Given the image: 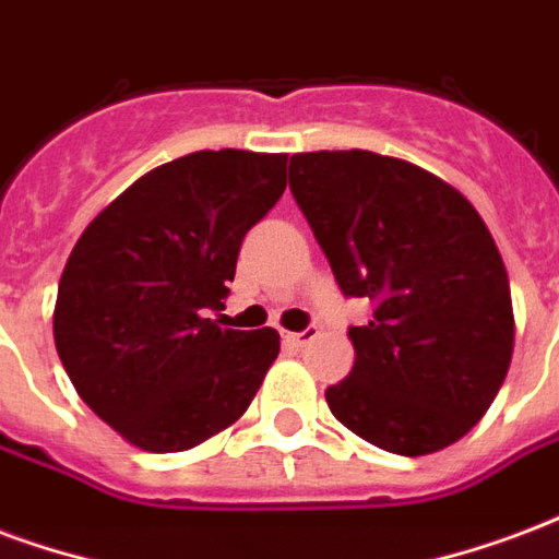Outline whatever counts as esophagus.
Returning a JSON list of instances; mask_svg holds the SVG:
<instances>
[{
  "label": "esophagus",
  "mask_w": 559,
  "mask_h": 559,
  "mask_svg": "<svg viewBox=\"0 0 559 559\" xmlns=\"http://www.w3.org/2000/svg\"><path fill=\"white\" fill-rule=\"evenodd\" d=\"M317 334H320L317 332V325H308L305 332H284L281 337H284V343H287L290 349H301V346H308Z\"/></svg>",
  "instance_id": "34e87169"
}]
</instances>
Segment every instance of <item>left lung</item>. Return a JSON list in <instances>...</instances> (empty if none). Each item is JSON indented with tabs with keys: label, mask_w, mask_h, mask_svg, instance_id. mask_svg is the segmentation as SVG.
<instances>
[{
	"label": "left lung",
	"mask_w": 559,
	"mask_h": 559,
	"mask_svg": "<svg viewBox=\"0 0 559 559\" xmlns=\"http://www.w3.org/2000/svg\"><path fill=\"white\" fill-rule=\"evenodd\" d=\"M290 192L346 299L355 364L325 388L332 415L400 456L448 448L486 415L510 370V278L479 213L412 163L370 151L296 153Z\"/></svg>",
	"instance_id": "1"
}]
</instances>
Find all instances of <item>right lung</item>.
Masks as SVG:
<instances>
[{
    "label": "right lung",
    "mask_w": 559,
    "mask_h": 559,
    "mask_svg": "<svg viewBox=\"0 0 559 559\" xmlns=\"http://www.w3.org/2000/svg\"><path fill=\"white\" fill-rule=\"evenodd\" d=\"M287 189V156L198 151L153 168L73 246L52 313L56 349L94 415L151 453L230 427L278 358L275 329L206 320L239 246Z\"/></svg>",
    "instance_id": "obj_1"
}]
</instances>
